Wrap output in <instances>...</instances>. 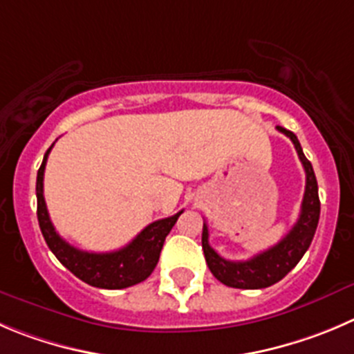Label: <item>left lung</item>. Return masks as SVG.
Returning <instances> with one entry per match:
<instances>
[{
    "label": "left lung",
    "instance_id": "left-lung-1",
    "mask_svg": "<svg viewBox=\"0 0 354 354\" xmlns=\"http://www.w3.org/2000/svg\"><path fill=\"white\" fill-rule=\"evenodd\" d=\"M278 132L285 133L294 142L295 151L299 154L302 167L306 171V191L302 198L301 215L290 231L285 234L276 245L268 250L254 255L248 261H225L222 259L208 243V227L203 224V234H201V247H203L205 259H207L208 269L221 283L233 288H245V290H257L266 288L280 281L297 266L302 255L311 245L313 236L318 227L319 218V198H318V183H316L315 170L309 163L308 158L302 153V147L294 132L276 127Z\"/></svg>",
    "mask_w": 354,
    "mask_h": 354
}]
</instances>
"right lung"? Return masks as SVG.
<instances>
[{
	"instance_id": "add662e5",
	"label": "right lung",
	"mask_w": 354,
	"mask_h": 354,
	"mask_svg": "<svg viewBox=\"0 0 354 354\" xmlns=\"http://www.w3.org/2000/svg\"><path fill=\"white\" fill-rule=\"evenodd\" d=\"M50 151L52 147L45 153L43 163L38 170V177H36L39 230H41L50 250L74 276H78L80 280L92 287L120 290V288L132 287V285L146 280L156 268L165 238L170 233L183 210L144 227L127 247L120 248V250L106 252V254L80 250L59 236L50 221L48 210H46L45 196H43V175H45V165Z\"/></svg>"
}]
</instances>
